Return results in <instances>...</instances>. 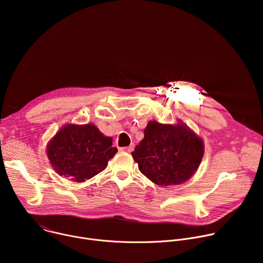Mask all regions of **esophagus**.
Masks as SVG:
<instances>
[{
    "instance_id": "obj_1",
    "label": "esophagus",
    "mask_w": 263,
    "mask_h": 263,
    "mask_svg": "<svg viewBox=\"0 0 263 263\" xmlns=\"http://www.w3.org/2000/svg\"><path fill=\"white\" fill-rule=\"evenodd\" d=\"M121 149H122L123 152H128V153H131V152L133 151V149H134V144L132 143V144H130L129 146H125V147H122Z\"/></svg>"
}]
</instances>
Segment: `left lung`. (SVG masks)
Instances as JSON below:
<instances>
[{
  "label": "left lung",
  "mask_w": 263,
  "mask_h": 263,
  "mask_svg": "<svg viewBox=\"0 0 263 263\" xmlns=\"http://www.w3.org/2000/svg\"><path fill=\"white\" fill-rule=\"evenodd\" d=\"M143 132L132 157L147 179L170 186L195 175L204 156V141L189 126L180 120L175 125L149 121Z\"/></svg>",
  "instance_id": "obj_1"
}]
</instances>
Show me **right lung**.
<instances>
[{
    "mask_svg": "<svg viewBox=\"0 0 263 263\" xmlns=\"http://www.w3.org/2000/svg\"><path fill=\"white\" fill-rule=\"evenodd\" d=\"M117 152L112 137L105 136L93 124L64 125L47 145L54 171L79 183L104 171Z\"/></svg>",
    "mask_w": 263,
    "mask_h": 263,
    "instance_id": "1",
    "label": "right lung"
}]
</instances>
